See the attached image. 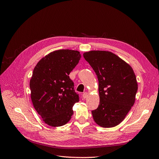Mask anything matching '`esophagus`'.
<instances>
[{"instance_id": "obj_1", "label": "esophagus", "mask_w": 159, "mask_h": 159, "mask_svg": "<svg viewBox=\"0 0 159 159\" xmlns=\"http://www.w3.org/2000/svg\"><path fill=\"white\" fill-rule=\"evenodd\" d=\"M88 93L87 92H85V93H83V98H84V99H85L86 98L88 97Z\"/></svg>"}]
</instances>
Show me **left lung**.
<instances>
[{"label":"left lung","instance_id":"obj_1","mask_svg":"<svg viewBox=\"0 0 159 159\" xmlns=\"http://www.w3.org/2000/svg\"><path fill=\"white\" fill-rule=\"evenodd\" d=\"M99 81V105L91 111L102 127L117 126L134 103L138 85L132 68L113 53L93 50L84 54Z\"/></svg>","mask_w":159,"mask_h":159}]
</instances>
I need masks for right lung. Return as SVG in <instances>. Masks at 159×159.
<instances>
[{"label": "right lung", "mask_w": 159, "mask_h": 159, "mask_svg": "<svg viewBox=\"0 0 159 159\" xmlns=\"http://www.w3.org/2000/svg\"><path fill=\"white\" fill-rule=\"evenodd\" d=\"M80 58L78 51L56 50L42 58L34 69L30 81L31 99L38 113L50 126L64 125L74 113L72 107L80 99L69 74Z\"/></svg>", "instance_id": "obj_1"}]
</instances>
